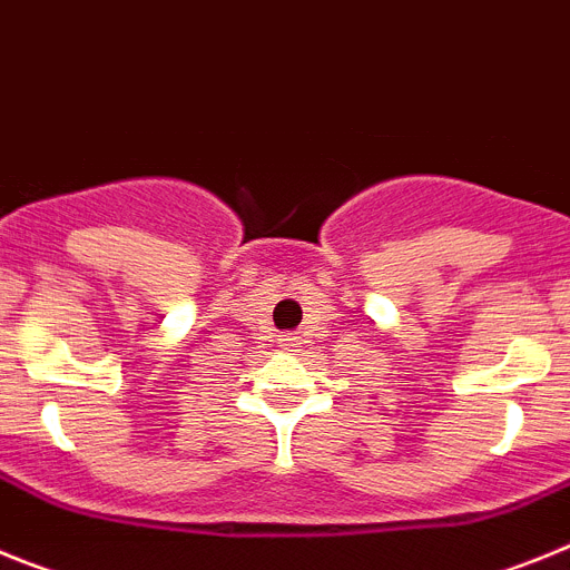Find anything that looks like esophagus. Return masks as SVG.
<instances>
[{"label":"esophagus","mask_w":570,"mask_h":570,"mask_svg":"<svg viewBox=\"0 0 570 570\" xmlns=\"http://www.w3.org/2000/svg\"><path fill=\"white\" fill-rule=\"evenodd\" d=\"M282 342H291V336H288V340H282Z\"/></svg>","instance_id":"obj_1"}]
</instances>
